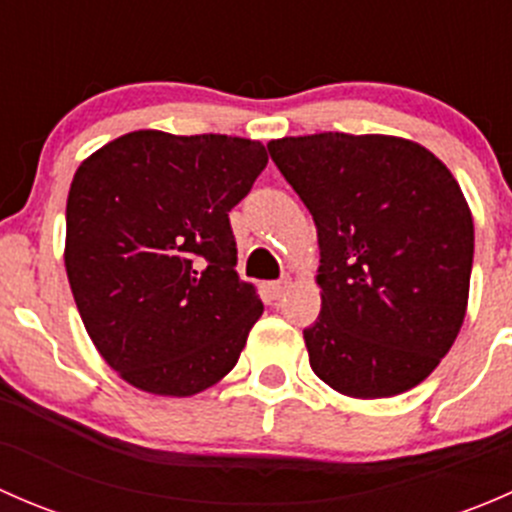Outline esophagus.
<instances>
[{
  "instance_id": "obj_1",
  "label": "esophagus",
  "mask_w": 512,
  "mask_h": 512,
  "mask_svg": "<svg viewBox=\"0 0 512 512\" xmlns=\"http://www.w3.org/2000/svg\"><path fill=\"white\" fill-rule=\"evenodd\" d=\"M289 280H277V282H267V292H270L272 299H280L282 294L287 292Z\"/></svg>"
}]
</instances>
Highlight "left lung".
I'll return each mask as SVG.
<instances>
[{"label":"left lung","instance_id":"left-lung-1","mask_svg":"<svg viewBox=\"0 0 512 512\" xmlns=\"http://www.w3.org/2000/svg\"><path fill=\"white\" fill-rule=\"evenodd\" d=\"M267 151L317 225L312 371L354 399L414 389L466 317L473 218L461 185L431 151L379 133L277 138Z\"/></svg>","mask_w":512,"mask_h":512}]
</instances>
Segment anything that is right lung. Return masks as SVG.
<instances>
[{"label": "right lung", "mask_w": 512, "mask_h": 512, "mask_svg": "<svg viewBox=\"0 0 512 512\" xmlns=\"http://www.w3.org/2000/svg\"><path fill=\"white\" fill-rule=\"evenodd\" d=\"M260 141L133 131L91 153L66 200L64 265L98 354L123 381L193 396L240 359L262 302L235 272L230 213Z\"/></svg>", "instance_id": "add662e5"}]
</instances>
